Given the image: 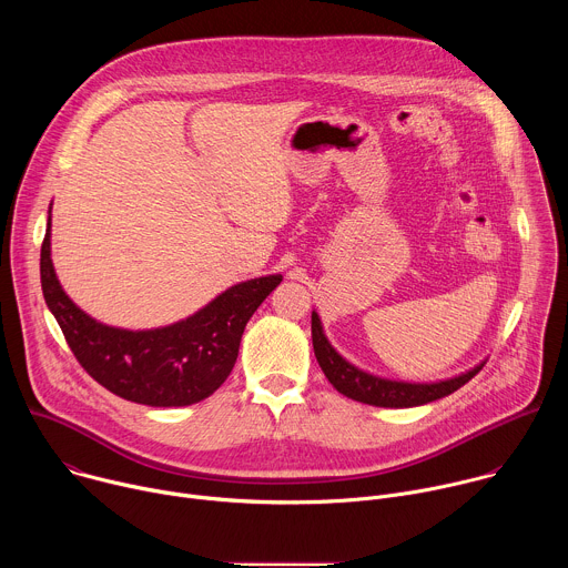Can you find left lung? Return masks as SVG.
<instances>
[{
    "label": "left lung",
    "mask_w": 568,
    "mask_h": 568,
    "mask_svg": "<svg viewBox=\"0 0 568 568\" xmlns=\"http://www.w3.org/2000/svg\"><path fill=\"white\" fill-rule=\"evenodd\" d=\"M312 346L314 357L326 373L328 382L346 397L373 404V407H390V409H407V407H420V404L440 399L454 390H458L463 384H467L483 366H478L449 377L440 382H399V379H386L379 375H371L351 362H346L323 335L321 318L316 312H312Z\"/></svg>",
    "instance_id": "left-lung-1"
}]
</instances>
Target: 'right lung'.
<instances>
[{
	"label": "right lung",
	"instance_id": "add662e5",
	"mask_svg": "<svg viewBox=\"0 0 568 568\" xmlns=\"http://www.w3.org/2000/svg\"><path fill=\"white\" fill-rule=\"evenodd\" d=\"M44 301L83 366L114 395L148 407H189L229 377L242 333L258 305L278 287L281 274L237 283L195 314L152 331L105 326L62 290L51 263V209L40 252Z\"/></svg>",
	"mask_w": 568,
	"mask_h": 568
}]
</instances>
